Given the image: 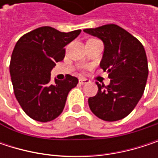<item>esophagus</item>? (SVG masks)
<instances>
[{"label": "esophagus", "instance_id": "34e87169", "mask_svg": "<svg viewBox=\"0 0 158 158\" xmlns=\"http://www.w3.org/2000/svg\"><path fill=\"white\" fill-rule=\"evenodd\" d=\"M89 82V79H79V83L80 85H84V84H86V83H88Z\"/></svg>", "mask_w": 158, "mask_h": 158}]
</instances>
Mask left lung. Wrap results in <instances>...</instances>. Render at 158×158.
<instances>
[{
  "instance_id": "obj_1",
  "label": "left lung",
  "mask_w": 158,
  "mask_h": 158,
  "mask_svg": "<svg viewBox=\"0 0 158 158\" xmlns=\"http://www.w3.org/2000/svg\"><path fill=\"white\" fill-rule=\"evenodd\" d=\"M83 31L103 42L100 67L110 79L108 86L96 82L98 92L89 98V106L103 121L123 119L135 109L144 91L148 77L144 48L134 35L113 23Z\"/></svg>"
}]
</instances>
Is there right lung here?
Listing matches in <instances>:
<instances>
[{
  "label": "right lung",
  "mask_w": 158,
  "mask_h": 158,
  "mask_svg": "<svg viewBox=\"0 0 158 158\" xmlns=\"http://www.w3.org/2000/svg\"><path fill=\"white\" fill-rule=\"evenodd\" d=\"M81 30L69 33L43 26L23 35L16 43L10 63V74L16 100L32 119L47 123L64 110L67 97L79 79L67 75L51 82V70L65 57V47Z\"/></svg>",
  "instance_id": "1"
}]
</instances>
